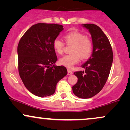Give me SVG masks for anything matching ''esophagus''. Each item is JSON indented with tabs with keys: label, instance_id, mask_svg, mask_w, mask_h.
<instances>
[{
	"label": "esophagus",
	"instance_id": "1",
	"mask_svg": "<svg viewBox=\"0 0 130 130\" xmlns=\"http://www.w3.org/2000/svg\"><path fill=\"white\" fill-rule=\"evenodd\" d=\"M67 71H68V75H71V74H73L72 71H71V70H70V69L67 70Z\"/></svg>",
	"mask_w": 130,
	"mask_h": 130
}]
</instances>
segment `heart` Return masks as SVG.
<instances>
[{
  "instance_id": "b5f03b06",
  "label": "heart",
  "mask_w": 130,
  "mask_h": 130,
  "mask_svg": "<svg viewBox=\"0 0 130 130\" xmlns=\"http://www.w3.org/2000/svg\"><path fill=\"white\" fill-rule=\"evenodd\" d=\"M64 40L68 45H73L71 50V54L63 56L59 60L60 63L71 68L78 63L80 58L86 60L90 57L93 51V41L83 32L73 31L64 35ZM53 47L59 54H62L64 51L65 44L60 38H56L53 41Z\"/></svg>"
}]
</instances>
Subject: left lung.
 Here are the masks:
<instances>
[{"label": "left lung", "instance_id": "1", "mask_svg": "<svg viewBox=\"0 0 130 130\" xmlns=\"http://www.w3.org/2000/svg\"><path fill=\"white\" fill-rule=\"evenodd\" d=\"M83 25L92 35L93 52L82 65L84 71L74 73L78 80L72 89L77 97L89 98L99 93L106 83L113 62V52L108 37L99 27L93 24Z\"/></svg>", "mask_w": 130, "mask_h": 130}]
</instances>
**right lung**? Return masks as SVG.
<instances>
[{"label": "right lung", "mask_w": 130, "mask_h": 130, "mask_svg": "<svg viewBox=\"0 0 130 130\" xmlns=\"http://www.w3.org/2000/svg\"><path fill=\"white\" fill-rule=\"evenodd\" d=\"M63 27L56 24H36L19 41V76L27 90L39 97L54 93L57 83L67 74L65 67L54 65L57 57L53 45Z\"/></svg>", "instance_id": "1"}]
</instances>
